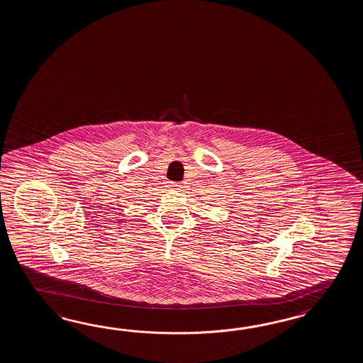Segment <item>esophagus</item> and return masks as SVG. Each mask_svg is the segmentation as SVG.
I'll return each mask as SVG.
<instances>
[{
  "label": "esophagus",
  "mask_w": 363,
  "mask_h": 363,
  "mask_svg": "<svg viewBox=\"0 0 363 363\" xmlns=\"http://www.w3.org/2000/svg\"><path fill=\"white\" fill-rule=\"evenodd\" d=\"M169 186H171V188H172V189H180V184H177V183H171V184H169Z\"/></svg>",
  "instance_id": "esophagus-1"
}]
</instances>
